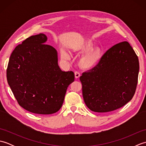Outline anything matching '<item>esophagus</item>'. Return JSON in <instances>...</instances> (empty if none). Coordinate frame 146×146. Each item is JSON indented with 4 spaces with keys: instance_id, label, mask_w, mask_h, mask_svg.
Returning a JSON list of instances; mask_svg holds the SVG:
<instances>
[{
    "instance_id": "esophagus-1",
    "label": "esophagus",
    "mask_w": 146,
    "mask_h": 146,
    "mask_svg": "<svg viewBox=\"0 0 146 146\" xmlns=\"http://www.w3.org/2000/svg\"><path fill=\"white\" fill-rule=\"evenodd\" d=\"M81 76V75H80V73L79 72H78V71H75V78H78L79 77Z\"/></svg>"
}]
</instances>
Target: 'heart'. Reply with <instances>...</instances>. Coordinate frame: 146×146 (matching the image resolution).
Here are the masks:
<instances>
[{
    "mask_svg": "<svg viewBox=\"0 0 146 146\" xmlns=\"http://www.w3.org/2000/svg\"><path fill=\"white\" fill-rule=\"evenodd\" d=\"M94 44L90 41H85L74 46L72 51L77 53L85 52L80 58L78 64L83 69L89 70L94 68L99 63L102 58V49L99 48H93ZM61 57L63 60L70 59L69 52L65 49L61 51Z\"/></svg>",
    "mask_w": 146,
    "mask_h": 146,
    "instance_id": "1",
    "label": "heart"
}]
</instances>
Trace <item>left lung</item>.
<instances>
[{
    "mask_svg": "<svg viewBox=\"0 0 146 146\" xmlns=\"http://www.w3.org/2000/svg\"><path fill=\"white\" fill-rule=\"evenodd\" d=\"M139 71L138 57L129 43L114 45L97 66L80 77L86 105L95 112H108L123 107L135 94Z\"/></svg>",
    "mask_w": 146,
    "mask_h": 146,
    "instance_id": "left-lung-1",
    "label": "left lung"
}]
</instances>
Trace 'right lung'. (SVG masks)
<instances>
[{"mask_svg":"<svg viewBox=\"0 0 146 146\" xmlns=\"http://www.w3.org/2000/svg\"><path fill=\"white\" fill-rule=\"evenodd\" d=\"M47 39L41 33L24 40L12 51L7 69L8 84L18 104L42 115L60 109L68 86L75 80L73 71L59 67L57 51L45 44Z\"/></svg>","mask_w":146,"mask_h":146,"instance_id":"obj_1","label":"right lung"}]
</instances>
